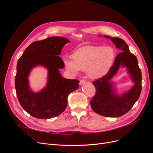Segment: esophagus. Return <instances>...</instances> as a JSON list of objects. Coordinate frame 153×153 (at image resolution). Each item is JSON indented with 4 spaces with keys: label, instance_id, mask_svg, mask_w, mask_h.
<instances>
[{
    "label": "esophagus",
    "instance_id": "34e87169",
    "mask_svg": "<svg viewBox=\"0 0 153 153\" xmlns=\"http://www.w3.org/2000/svg\"><path fill=\"white\" fill-rule=\"evenodd\" d=\"M85 83H86V80H84V79H82V80H81L80 81V85H83V84H85Z\"/></svg>",
    "mask_w": 153,
    "mask_h": 153
}]
</instances>
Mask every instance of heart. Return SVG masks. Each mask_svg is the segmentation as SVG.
<instances>
[{
    "mask_svg": "<svg viewBox=\"0 0 153 153\" xmlns=\"http://www.w3.org/2000/svg\"><path fill=\"white\" fill-rule=\"evenodd\" d=\"M73 61L64 59V62L68 70L77 73L80 70L88 72L91 77L103 76L112 67L115 52L111 47L85 46L78 48L72 55Z\"/></svg>",
    "mask_w": 153,
    "mask_h": 153,
    "instance_id": "heart-1",
    "label": "heart"
}]
</instances>
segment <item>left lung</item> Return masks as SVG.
Listing matches in <instances>:
<instances>
[{"mask_svg": "<svg viewBox=\"0 0 153 153\" xmlns=\"http://www.w3.org/2000/svg\"><path fill=\"white\" fill-rule=\"evenodd\" d=\"M109 38L122 51L115 57L114 63L105 76L96 80L92 84L96 87V94L91 101V108L101 115L108 117H117L128 112L139 98L142 90V73L136 56L130 52L125 41L119 38ZM121 66L126 67L134 85L122 95L117 94L110 80Z\"/></svg>", "mask_w": 153, "mask_h": 153, "instance_id": "left-lung-1", "label": "left lung"}]
</instances>
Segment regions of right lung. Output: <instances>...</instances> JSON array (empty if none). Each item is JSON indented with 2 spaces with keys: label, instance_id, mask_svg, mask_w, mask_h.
<instances>
[{
  "label": "right lung",
  "instance_id": "1",
  "mask_svg": "<svg viewBox=\"0 0 153 153\" xmlns=\"http://www.w3.org/2000/svg\"><path fill=\"white\" fill-rule=\"evenodd\" d=\"M69 41L63 37H51L34 41L18 59L15 85L18 101L27 113L38 119H51L65 110L68 96L79 87V81L66 79L59 73L64 63L59 56ZM41 65L48 69L47 86L38 93L29 87L28 77L31 69Z\"/></svg>",
  "mask_w": 153,
  "mask_h": 153
}]
</instances>
